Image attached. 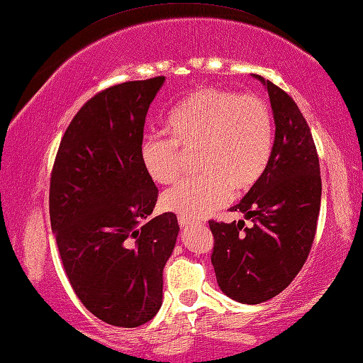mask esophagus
Segmentation results:
<instances>
[{"mask_svg":"<svg viewBox=\"0 0 363 363\" xmlns=\"http://www.w3.org/2000/svg\"><path fill=\"white\" fill-rule=\"evenodd\" d=\"M178 224H180L182 228H188V225H193V224H198V223H196V220L188 219V218H178Z\"/></svg>","mask_w":363,"mask_h":363,"instance_id":"1","label":"esophagus"}]
</instances>
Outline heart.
<instances>
[{
  "instance_id": "b5f03b06",
  "label": "heart",
  "mask_w": 363,
  "mask_h": 363,
  "mask_svg": "<svg viewBox=\"0 0 363 363\" xmlns=\"http://www.w3.org/2000/svg\"><path fill=\"white\" fill-rule=\"evenodd\" d=\"M165 135H149L139 149L140 164L155 183H172L183 154L194 157V170L162 196V208L180 218L201 219L229 201L233 188L247 191L269 167L273 119L269 104L255 94L203 88L183 99L167 118Z\"/></svg>"
}]
</instances>
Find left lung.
<instances>
[{
  "label": "left lung",
  "mask_w": 363,
  "mask_h": 363,
  "mask_svg": "<svg viewBox=\"0 0 363 363\" xmlns=\"http://www.w3.org/2000/svg\"><path fill=\"white\" fill-rule=\"evenodd\" d=\"M254 77L269 91L275 143L264 177L230 208L252 225L209 220L218 285L244 304L264 303L293 281L311 250L321 206L319 157L306 119L290 94Z\"/></svg>",
  "instance_id": "1"
}]
</instances>
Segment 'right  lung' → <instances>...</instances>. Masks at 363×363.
I'll list each match as a JSON object with an SVG mask.
<instances>
[{
	"label": "right lung",
	"instance_id": "add662e5",
	"mask_svg": "<svg viewBox=\"0 0 363 363\" xmlns=\"http://www.w3.org/2000/svg\"><path fill=\"white\" fill-rule=\"evenodd\" d=\"M164 82H125L88 99L52 169L50 225L68 281L88 311L118 328L143 325L160 309L180 230L173 213L150 218L159 190L139 155Z\"/></svg>",
	"mask_w": 363,
	"mask_h": 363
}]
</instances>
